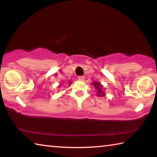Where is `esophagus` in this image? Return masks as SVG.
Wrapping results in <instances>:
<instances>
[{
  "label": "esophagus",
  "mask_w": 157,
  "mask_h": 157,
  "mask_svg": "<svg viewBox=\"0 0 157 157\" xmlns=\"http://www.w3.org/2000/svg\"><path fill=\"white\" fill-rule=\"evenodd\" d=\"M78 79L79 81H84V76H79V77H78Z\"/></svg>",
  "instance_id": "34e87169"
}]
</instances>
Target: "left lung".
Segmentation results:
<instances>
[{"instance_id": "1", "label": "left lung", "mask_w": 157, "mask_h": 157, "mask_svg": "<svg viewBox=\"0 0 157 157\" xmlns=\"http://www.w3.org/2000/svg\"><path fill=\"white\" fill-rule=\"evenodd\" d=\"M94 86L95 91H97V94H95L98 97H104L105 94V89H103V86L101 84L100 82H94L91 84Z\"/></svg>"}]
</instances>
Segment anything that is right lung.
<instances>
[{"instance_id": "1", "label": "right lung", "mask_w": 157, "mask_h": 157, "mask_svg": "<svg viewBox=\"0 0 157 157\" xmlns=\"http://www.w3.org/2000/svg\"><path fill=\"white\" fill-rule=\"evenodd\" d=\"M68 84H68V86H71V84H72V82L69 81V82H68ZM62 84H61V85H62ZM61 85H59V86H58V87H60V86H61Z\"/></svg>"}]
</instances>
